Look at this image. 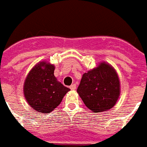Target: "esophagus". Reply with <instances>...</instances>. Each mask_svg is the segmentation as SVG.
<instances>
[{"label":"esophagus","mask_w":147,"mask_h":147,"mask_svg":"<svg viewBox=\"0 0 147 147\" xmlns=\"http://www.w3.org/2000/svg\"><path fill=\"white\" fill-rule=\"evenodd\" d=\"M69 88H70L71 90H76V88H77V86H76V84H72L71 85L70 87H69Z\"/></svg>","instance_id":"34e87169"}]
</instances>
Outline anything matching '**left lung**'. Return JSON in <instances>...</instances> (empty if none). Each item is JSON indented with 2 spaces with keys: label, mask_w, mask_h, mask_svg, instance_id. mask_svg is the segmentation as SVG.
<instances>
[{
  "label": "left lung",
  "mask_w": 147,
  "mask_h": 147,
  "mask_svg": "<svg viewBox=\"0 0 147 147\" xmlns=\"http://www.w3.org/2000/svg\"><path fill=\"white\" fill-rule=\"evenodd\" d=\"M77 92L94 113L104 112L115 106L120 96V80L115 68L101 61L84 73Z\"/></svg>",
  "instance_id": "1"
}]
</instances>
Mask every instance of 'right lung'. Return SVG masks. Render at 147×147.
<instances>
[{"mask_svg":"<svg viewBox=\"0 0 147 147\" xmlns=\"http://www.w3.org/2000/svg\"><path fill=\"white\" fill-rule=\"evenodd\" d=\"M55 65L47 60L34 65L26 77L24 95L32 109L39 113L53 111L70 89L65 87L54 75Z\"/></svg>","mask_w":147,"mask_h":147,"instance_id":"1","label":"right lung"}]
</instances>
